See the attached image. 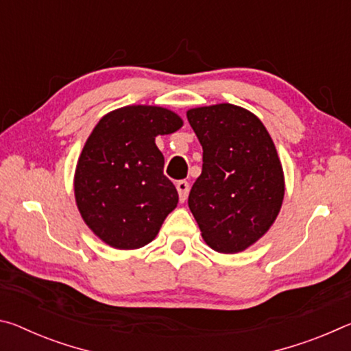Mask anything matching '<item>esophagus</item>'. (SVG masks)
I'll return each instance as SVG.
<instances>
[{"instance_id":"34e87169","label":"esophagus","mask_w":351,"mask_h":351,"mask_svg":"<svg viewBox=\"0 0 351 351\" xmlns=\"http://www.w3.org/2000/svg\"><path fill=\"white\" fill-rule=\"evenodd\" d=\"M176 189H178V195H180V201L181 203H184V201L187 199L189 197V190H190V186L187 181H178L176 182Z\"/></svg>"}]
</instances>
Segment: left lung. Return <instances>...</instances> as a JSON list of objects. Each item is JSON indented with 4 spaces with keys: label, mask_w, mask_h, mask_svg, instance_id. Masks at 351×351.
I'll list each match as a JSON object with an SVG mask.
<instances>
[{
    "label": "left lung",
    "mask_w": 351,
    "mask_h": 351,
    "mask_svg": "<svg viewBox=\"0 0 351 351\" xmlns=\"http://www.w3.org/2000/svg\"><path fill=\"white\" fill-rule=\"evenodd\" d=\"M203 145V171L189 207L204 241L217 252L245 251L280 212L285 181L269 133L241 106L218 104L187 111Z\"/></svg>",
    "instance_id": "8db88e82"
}]
</instances>
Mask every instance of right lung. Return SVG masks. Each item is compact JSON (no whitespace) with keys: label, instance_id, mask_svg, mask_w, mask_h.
Returning <instances> with one entry per match:
<instances>
[{"label":"right lung","instance_id":"right-lung-1","mask_svg":"<svg viewBox=\"0 0 351 351\" xmlns=\"http://www.w3.org/2000/svg\"><path fill=\"white\" fill-rule=\"evenodd\" d=\"M181 127L173 111L133 105L108 112L93 130L77 162L74 192L82 218L106 245H148L176 207V187L164 175L154 138Z\"/></svg>","mask_w":351,"mask_h":351}]
</instances>
